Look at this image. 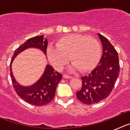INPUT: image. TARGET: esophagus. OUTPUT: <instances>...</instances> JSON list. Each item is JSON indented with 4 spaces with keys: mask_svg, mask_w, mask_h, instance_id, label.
Masks as SVG:
<instances>
[{
    "mask_svg": "<svg viewBox=\"0 0 130 130\" xmlns=\"http://www.w3.org/2000/svg\"><path fill=\"white\" fill-rule=\"evenodd\" d=\"M63 77H64V79H72V77L70 76V75H66V74H64V75H63Z\"/></svg>",
    "mask_w": 130,
    "mask_h": 130,
    "instance_id": "1",
    "label": "esophagus"
}]
</instances>
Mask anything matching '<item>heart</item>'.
<instances>
[{"label":"heart","mask_w":130,"mask_h":130,"mask_svg":"<svg viewBox=\"0 0 130 130\" xmlns=\"http://www.w3.org/2000/svg\"><path fill=\"white\" fill-rule=\"evenodd\" d=\"M101 51L99 42L94 38L70 34L57 40L55 47H49L47 54L49 61L57 70H60L70 58L72 62L70 70L85 72L96 66Z\"/></svg>","instance_id":"heart-1"}]
</instances>
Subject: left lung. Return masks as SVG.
I'll return each mask as SVG.
<instances>
[{"label": "left lung", "instance_id": "obj_1", "mask_svg": "<svg viewBox=\"0 0 130 130\" xmlns=\"http://www.w3.org/2000/svg\"><path fill=\"white\" fill-rule=\"evenodd\" d=\"M100 39L103 53L98 66L89 74L81 77L82 87L77 98L87 105L97 104L105 99L112 91L120 72L118 53L105 36Z\"/></svg>", "mask_w": 130, "mask_h": 130}]
</instances>
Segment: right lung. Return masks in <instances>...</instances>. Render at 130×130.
Masks as SVG:
<instances>
[{
  "label": "right lung",
  "instance_id": "add662e5",
  "mask_svg": "<svg viewBox=\"0 0 130 130\" xmlns=\"http://www.w3.org/2000/svg\"><path fill=\"white\" fill-rule=\"evenodd\" d=\"M28 48H36L46 55L47 40L44 36H37L27 40L14 51L10 62V76L13 88L18 96L28 104L36 106H42L49 104L55 97L57 85L61 81L62 75L55 71L53 68L47 64L41 77L30 86L21 85L13 75L11 64L19 53Z\"/></svg>",
  "mask_w": 130,
  "mask_h": 130
}]
</instances>
